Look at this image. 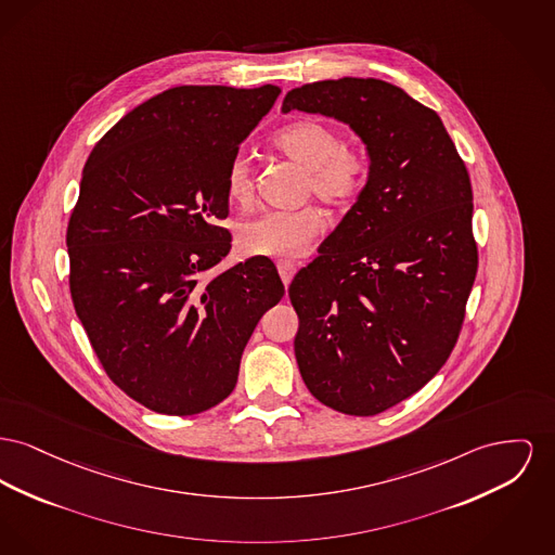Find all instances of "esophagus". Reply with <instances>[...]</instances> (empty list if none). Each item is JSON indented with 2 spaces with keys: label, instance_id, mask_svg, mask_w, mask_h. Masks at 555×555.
Wrapping results in <instances>:
<instances>
[{
  "label": "esophagus",
  "instance_id": "34e87169",
  "mask_svg": "<svg viewBox=\"0 0 555 555\" xmlns=\"http://www.w3.org/2000/svg\"><path fill=\"white\" fill-rule=\"evenodd\" d=\"M276 266H279V274H281V279H283V283H285V287H287L295 276L297 266H295L294 261L289 260H281Z\"/></svg>",
  "mask_w": 555,
  "mask_h": 555
}]
</instances>
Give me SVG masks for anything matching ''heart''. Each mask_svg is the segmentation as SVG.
<instances>
[{"instance_id":"b5f03b06","label":"heart","mask_w":555,"mask_h":555,"mask_svg":"<svg viewBox=\"0 0 555 555\" xmlns=\"http://www.w3.org/2000/svg\"><path fill=\"white\" fill-rule=\"evenodd\" d=\"M274 149L306 169V193L323 203L346 209L364 193L371 164L369 157L346 146L341 133L317 119H297L272 135ZM227 195L236 205L254 198V167L247 157L236 155L227 169ZM325 216L306 205L292 211H263L236 229V245L247 256L295 258L325 230Z\"/></svg>"}]
</instances>
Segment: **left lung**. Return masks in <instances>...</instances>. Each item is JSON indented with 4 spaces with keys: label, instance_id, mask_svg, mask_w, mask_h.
Segmentation results:
<instances>
[{
    "label": "left lung",
    "instance_id": "obj_1",
    "mask_svg": "<svg viewBox=\"0 0 555 555\" xmlns=\"http://www.w3.org/2000/svg\"><path fill=\"white\" fill-rule=\"evenodd\" d=\"M321 113L366 144L371 178L295 274V359L310 393L357 417L422 390L455 348L478 272L467 167L436 111L382 79L292 90L283 113Z\"/></svg>",
    "mask_w": 555,
    "mask_h": 555
}]
</instances>
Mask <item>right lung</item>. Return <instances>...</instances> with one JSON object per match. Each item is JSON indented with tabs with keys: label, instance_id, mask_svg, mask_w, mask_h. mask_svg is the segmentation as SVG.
<instances>
[{
	"label": "right lung",
	"instance_id": "1",
	"mask_svg": "<svg viewBox=\"0 0 555 555\" xmlns=\"http://www.w3.org/2000/svg\"><path fill=\"white\" fill-rule=\"evenodd\" d=\"M281 90L178 86L130 111L88 157L73 207L68 289L108 379L142 406L196 415L236 386L243 350L285 295L230 251L227 169Z\"/></svg>",
	"mask_w": 555,
	"mask_h": 555
}]
</instances>
